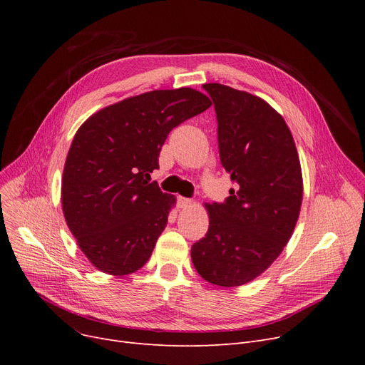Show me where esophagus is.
<instances>
[{
	"mask_svg": "<svg viewBox=\"0 0 365 365\" xmlns=\"http://www.w3.org/2000/svg\"><path fill=\"white\" fill-rule=\"evenodd\" d=\"M192 205V200H189V198H179V207L180 208H187V207H190Z\"/></svg>",
	"mask_w": 365,
	"mask_h": 365,
	"instance_id": "obj_1",
	"label": "esophagus"
}]
</instances>
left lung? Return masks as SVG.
Segmentation results:
<instances>
[{
    "instance_id": "8db88e82",
    "label": "left lung",
    "mask_w": 365,
    "mask_h": 365,
    "mask_svg": "<svg viewBox=\"0 0 365 365\" xmlns=\"http://www.w3.org/2000/svg\"><path fill=\"white\" fill-rule=\"evenodd\" d=\"M202 87L216 109L222 165L237 187L225 204H204L208 231L190 257L202 279L238 287L262 275L290 241L302 167L289 125L269 103L219 83Z\"/></svg>"
}]
</instances>
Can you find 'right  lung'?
<instances>
[{
  "mask_svg": "<svg viewBox=\"0 0 365 365\" xmlns=\"http://www.w3.org/2000/svg\"><path fill=\"white\" fill-rule=\"evenodd\" d=\"M212 106L195 88L153 90L109 105L75 133L62 176V210L90 263L108 275L139 271L176 197L150 180L168 133Z\"/></svg>",
  "mask_w": 365,
  "mask_h": 365,
  "instance_id": "1",
  "label": "right lung"
}]
</instances>
